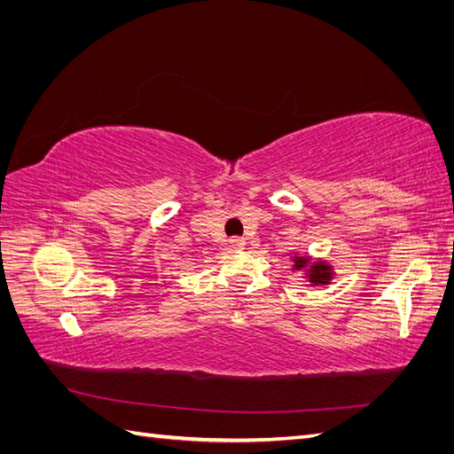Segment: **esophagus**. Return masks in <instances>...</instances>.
Here are the masks:
<instances>
[{
	"instance_id": "34e87169",
	"label": "esophagus",
	"mask_w": 454,
	"mask_h": 454,
	"mask_svg": "<svg viewBox=\"0 0 454 454\" xmlns=\"http://www.w3.org/2000/svg\"><path fill=\"white\" fill-rule=\"evenodd\" d=\"M229 244H231V248H232V250H244L246 240H244V239H240V237H232V239L229 240Z\"/></svg>"
}]
</instances>
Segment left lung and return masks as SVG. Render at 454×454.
I'll return each instance as SVG.
<instances>
[{"mask_svg": "<svg viewBox=\"0 0 454 454\" xmlns=\"http://www.w3.org/2000/svg\"><path fill=\"white\" fill-rule=\"evenodd\" d=\"M307 263L305 257L295 259V269H301ZM332 278V269H329L325 263H316L310 269V282L312 284H327V280Z\"/></svg>", "mask_w": 454, "mask_h": 454, "instance_id": "8db88e82", "label": "left lung"}]
</instances>
